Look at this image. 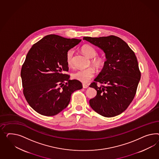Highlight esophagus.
Segmentation results:
<instances>
[{
	"label": "esophagus",
	"instance_id": "obj_1",
	"mask_svg": "<svg viewBox=\"0 0 159 159\" xmlns=\"http://www.w3.org/2000/svg\"><path fill=\"white\" fill-rule=\"evenodd\" d=\"M82 86H83V88H84V89H87L89 87V85L86 84H83Z\"/></svg>",
	"mask_w": 159,
	"mask_h": 159
}]
</instances>
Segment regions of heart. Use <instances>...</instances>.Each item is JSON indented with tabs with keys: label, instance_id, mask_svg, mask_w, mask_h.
<instances>
[{
	"label": "heart",
	"instance_id": "obj_1",
	"mask_svg": "<svg viewBox=\"0 0 159 159\" xmlns=\"http://www.w3.org/2000/svg\"><path fill=\"white\" fill-rule=\"evenodd\" d=\"M82 51L86 56L92 58L91 63L95 67L99 68L105 62V59L102 56L97 55V52L94 47L90 44H84L82 47ZM66 61L67 65L69 68L73 66V51L69 50L66 54ZM95 70L93 68H89L84 69H80L74 72L72 74L73 79L86 83H88L93 77L94 76Z\"/></svg>",
	"mask_w": 159,
	"mask_h": 159
}]
</instances>
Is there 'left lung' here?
Wrapping results in <instances>:
<instances>
[{
	"instance_id": "obj_1",
	"label": "left lung",
	"mask_w": 159,
	"mask_h": 159,
	"mask_svg": "<svg viewBox=\"0 0 159 159\" xmlns=\"http://www.w3.org/2000/svg\"><path fill=\"white\" fill-rule=\"evenodd\" d=\"M83 40L101 48L107 58L102 70L90 85L97 93L90 100V105L101 116L119 115L133 101L141 79L135 54L116 36L84 37Z\"/></svg>"
}]
</instances>
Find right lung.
Segmentation results:
<instances>
[{"mask_svg": "<svg viewBox=\"0 0 159 159\" xmlns=\"http://www.w3.org/2000/svg\"><path fill=\"white\" fill-rule=\"evenodd\" d=\"M81 39L48 34L31 47L22 66L23 94L34 110L43 116L58 114L68 105L81 82L69 79L66 56Z\"/></svg>", "mask_w": 159, "mask_h": 159, "instance_id": "right-lung-1", "label": "right lung"}]
</instances>
